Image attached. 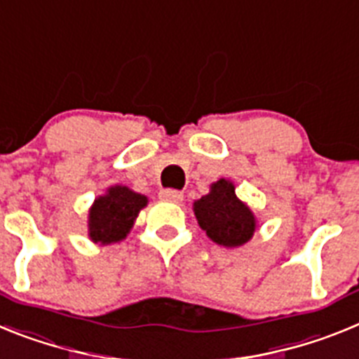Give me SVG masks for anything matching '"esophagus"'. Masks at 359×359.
Instances as JSON below:
<instances>
[{"label":"esophagus","instance_id":"obj_1","mask_svg":"<svg viewBox=\"0 0 359 359\" xmlns=\"http://www.w3.org/2000/svg\"><path fill=\"white\" fill-rule=\"evenodd\" d=\"M160 198L163 199V201H172V203L183 201L182 192H180V190H174V189L160 190Z\"/></svg>","mask_w":359,"mask_h":359}]
</instances>
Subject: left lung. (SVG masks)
<instances>
[{"label":"left lung","mask_w":359,"mask_h":359,"mask_svg":"<svg viewBox=\"0 0 359 359\" xmlns=\"http://www.w3.org/2000/svg\"><path fill=\"white\" fill-rule=\"evenodd\" d=\"M194 214L207 236L226 248L248 243L257 228L255 215L237 198L230 180L212 183L210 192L194 201Z\"/></svg>","instance_id":"left-lung-1"}]
</instances>
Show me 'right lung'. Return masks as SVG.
I'll return each instance as SVG.
<instances>
[{
    "instance_id": "add662e5",
    "label": "right lung",
    "mask_w": 359,
    "mask_h": 359,
    "mask_svg": "<svg viewBox=\"0 0 359 359\" xmlns=\"http://www.w3.org/2000/svg\"><path fill=\"white\" fill-rule=\"evenodd\" d=\"M147 207V198L128 187L115 185L95 199L90 208V239L93 243L111 244L126 239L140 210Z\"/></svg>"
}]
</instances>
